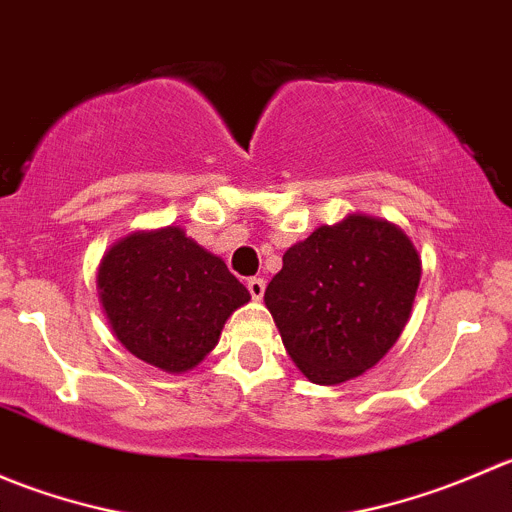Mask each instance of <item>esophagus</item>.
<instances>
[{"label":"esophagus","instance_id":"34e87169","mask_svg":"<svg viewBox=\"0 0 512 512\" xmlns=\"http://www.w3.org/2000/svg\"><path fill=\"white\" fill-rule=\"evenodd\" d=\"M247 289H250L252 299H262V294H265V280L262 277H250L247 280Z\"/></svg>","mask_w":512,"mask_h":512}]
</instances>
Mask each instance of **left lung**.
Instances as JSON below:
<instances>
[{"mask_svg": "<svg viewBox=\"0 0 512 512\" xmlns=\"http://www.w3.org/2000/svg\"><path fill=\"white\" fill-rule=\"evenodd\" d=\"M418 280L421 260L399 225L349 215L289 247L265 304L299 371L334 386L364 374L394 347Z\"/></svg>", "mask_w": 512, "mask_h": 512, "instance_id": "left-lung-1", "label": "left lung"}]
</instances>
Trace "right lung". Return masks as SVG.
<instances>
[{
  "label": "right lung",
  "instance_id": "add662e5",
  "mask_svg": "<svg viewBox=\"0 0 512 512\" xmlns=\"http://www.w3.org/2000/svg\"><path fill=\"white\" fill-rule=\"evenodd\" d=\"M96 285L118 342L168 374L198 366L227 317L250 302L225 262L175 225L118 240L103 255Z\"/></svg>",
  "mask_w": 512,
  "mask_h": 512
}]
</instances>
